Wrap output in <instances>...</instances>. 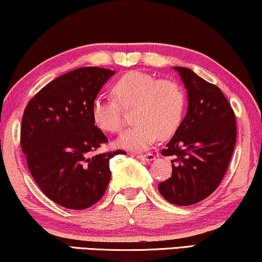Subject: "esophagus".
Instances as JSON below:
<instances>
[{
    "label": "esophagus",
    "instance_id": "esophagus-1",
    "mask_svg": "<svg viewBox=\"0 0 262 262\" xmlns=\"http://www.w3.org/2000/svg\"><path fill=\"white\" fill-rule=\"evenodd\" d=\"M136 157L142 161H145V162H151V161L155 160V155L154 154H144V155L143 154H137Z\"/></svg>",
    "mask_w": 262,
    "mask_h": 262
}]
</instances>
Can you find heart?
<instances>
[{"mask_svg":"<svg viewBox=\"0 0 262 262\" xmlns=\"http://www.w3.org/2000/svg\"><path fill=\"white\" fill-rule=\"evenodd\" d=\"M117 100L98 95L92 102V119L105 132L121 131L123 108H134L137 123L119 138V145L131 150L148 149L160 138L173 136L180 126L185 112V94L178 83L160 80L154 75L131 71L113 87Z\"/></svg>","mask_w":262,"mask_h":262,"instance_id":"b5f03b06","label":"heart"}]
</instances>
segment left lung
Wrapping results in <instances>:
<instances>
[{"instance_id": "obj_1", "label": "left lung", "mask_w": 262, "mask_h": 262, "mask_svg": "<svg viewBox=\"0 0 262 262\" xmlns=\"http://www.w3.org/2000/svg\"><path fill=\"white\" fill-rule=\"evenodd\" d=\"M187 89V114L161 154L171 156V177L159 191L174 205L202 202L220 186L236 144V119L217 85L188 68L174 67Z\"/></svg>"}]
</instances>
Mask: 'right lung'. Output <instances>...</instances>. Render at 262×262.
I'll return each mask as SVG.
<instances>
[{"label": "right lung", "mask_w": 262, "mask_h": 262, "mask_svg": "<svg viewBox=\"0 0 262 262\" xmlns=\"http://www.w3.org/2000/svg\"><path fill=\"white\" fill-rule=\"evenodd\" d=\"M116 71L78 68L46 84L27 103L21 148L42 193L58 205L84 210L111 180L110 160L123 150L93 155L108 139L92 119V102Z\"/></svg>", "instance_id": "1"}]
</instances>
